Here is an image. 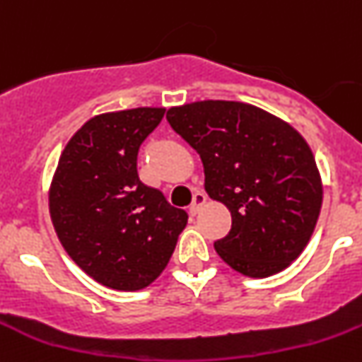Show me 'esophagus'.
I'll use <instances>...</instances> for the list:
<instances>
[{
	"label": "esophagus",
	"instance_id": "obj_1",
	"mask_svg": "<svg viewBox=\"0 0 362 362\" xmlns=\"http://www.w3.org/2000/svg\"><path fill=\"white\" fill-rule=\"evenodd\" d=\"M205 200H207V197H205L204 192H197V194L192 197V204L189 205V214L197 216L198 211H200V209L204 207Z\"/></svg>",
	"mask_w": 362,
	"mask_h": 362
}]
</instances>
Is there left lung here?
I'll return each mask as SVG.
<instances>
[{"label": "left lung", "instance_id": "obj_1", "mask_svg": "<svg viewBox=\"0 0 362 362\" xmlns=\"http://www.w3.org/2000/svg\"><path fill=\"white\" fill-rule=\"evenodd\" d=\"M165 117L200 155L209 197L230 211V232L214 243L219 257L252 279L288 268L309 243L323 200L305 139L241 101H194Z\"/></svg>", "mask_w": 362, "mask_h": 362}]
</instances>
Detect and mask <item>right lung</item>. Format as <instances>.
<instances>
[{
	"mask_svg": "<svg viewBox=\"0 0 362 362\" xmlns=\"http://www.w3.org/2000/svg\"><path fill=\"white\" fill-rule=\"evenodd\" d=\"M165 109L139 107L94 116L69 139L49 187L57 235L101 286L139 291L164 272L187 225L137 175V153Z\"/></svg>",
	"mask_w": 362,
	"mask_h": 362,
	"instance_id": "1",
	"label": "right lung"
}]
</instances>
